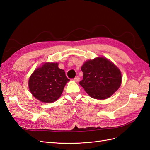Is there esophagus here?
Here are the masks:
<instances>
[{
    "label": "esophagus",
    "instance_id": "esophagus-1",
    "mask_svg": "<svg viewBox=\"0 0 150 150\" xmlns=\"http://www.w3.org/2000/svg\"><path fill=\"white\" fill-rule=\"evenodd\" d=\"M74 81L76 82H78L79 81V76H76V78H74Z\"/></svg>",
    "mask_w": 150,
    "mask_h": 150
}]
</instances>
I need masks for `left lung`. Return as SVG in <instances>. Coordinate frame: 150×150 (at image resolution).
<instances>
[{
    "label": "left lung",
    "instance_id": "1",
    "mask_svg": "<svg viewBox=\"0 0 150 150\" xmlns=\"http://www.w3.org/2000/svg\"><path fill=\"white\" fill-rule=\"evenodd\" d=\"M81 69L83 78L79 84L92 98L107 99L121 86L120 70L105 57L89 59L84 63Z\"/></svg>",
    "mask_w": 150,
    "mask_h": 150
}]
</instances>
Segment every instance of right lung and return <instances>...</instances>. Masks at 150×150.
<instances>
[{
    "label": "right lung",
    "mask_w": 150,
    "mask_h": 150,
    "mask_svg": "<svg viewBox=\"0 0 150 150\" xmlns=\"http://www.w3.org/2000/svg\"><path fill=\"white\" fill-rule=\"evenodd\" d=\"M58 63H44L30 76V91L41 102L52 103L57 100L70 80L64 70L58 68Z\"/></svg>",
    "instance_id": "obj_1"
}]
</instances>
